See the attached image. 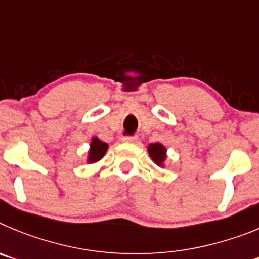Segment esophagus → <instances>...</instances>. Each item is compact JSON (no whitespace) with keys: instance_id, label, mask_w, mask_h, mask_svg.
I'll return each instance as SVG.
<instances>
[{"instance_id":"esophagus-1","label":"esophagus","mask_w":259,"mask_h":259,"mask_svg":"<svg viewBox=\"0 0 259 259\" xmlns=\"http://www.w3.org/2000/svg\"><path fill=\"white\" fill-rule=\"evenodd\" d=\"M122 142H126V143H135V142H138V137H137V135H133V137L126 135V137L122 138Z\"/></svg>"}]
</instances>
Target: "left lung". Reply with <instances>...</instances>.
Returning a JSON list of instances; mask_svg holds the SVG:
<instances>
[{"label": "left lung", "mask_w": 259, "mask_h": 259, "mask_svg": "<svg viewBox=\"0 0 259 259\" xmlns=\"http://www.w3.org/2000/svg\"><path fill=\"white\" fill-rule=\"evenodd\" d=\"M147 150L156 165L164 166V162L166 160V148L161 143H151Z\"/></svg>", "instance_id": "obj_1"}]
</instances>
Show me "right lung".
<instances>
[{"label":"right lung","mask_w":259,"mask_h":259,"mask_svg":"<svg viewBox=\"0 0 259 259\" xmlns=\"http://www.w3.org/2000/svg\"><path fill=\"white\" fill-rule=\"evenodd\" d=\"M107 150H108V144L102 142L101 139L94 137L90 143V150L88 153V162L93 164V162L99 161L104 155H106Z\"/></svg>","instance_id":"right-lung-1"}]
</instances>
